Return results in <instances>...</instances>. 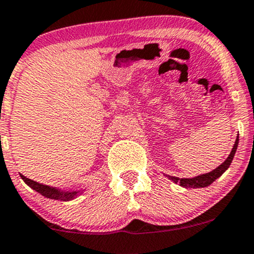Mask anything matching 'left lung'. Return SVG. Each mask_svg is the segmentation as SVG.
Returning <instances> with one entry per match:
<instances>
[{
    "label": "left lung",
    "mask_w": 254,
    "mask_h": 254,
    "mask_svg": "<svg viewBox=\"0 0 254 254\" xmlns=\"http://www.w3.org/2000/svg\"><path fill=\"white\" fill-rule=\"evenodd\" d=\"M237 146H238V136L236 141H235L234 147H232L231 153H230L229 157L226 158V161H225L222 165H220L217 168H215L214 171H211V172L205 173V175H201L198 177H194V178H178V177H172V176H167V177L171 179V181H173L175 183H179L182 187H184V188H204V187L210 186L215 179L219 178V177L230 167L232 160H234L235 153H236Z\"/></svg>",
    "instance_id": "left-lung-1"
}]
</instances>
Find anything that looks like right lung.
<instances>
[{"mask_svg": "<svg viewBox=\"0 0 254 254\" xmlns=\"http://www.w3.org/2000/svg\"><path fill=\"white\" fill-rule=\"evenodd\" d=\"M20 177H22L23 181L25 182V184H28L30 188H33L35 191H38V193H40L42 195H44L45 198H49V199L66 201V200H71V199L76 198L77 194L79 193V191H59L58 189L43 186V184L37 183V182L32 181V179L27 178V177H24L23 175H20Z\"/></svg>", "mask_w": 254, "mask_h": 254, "instance_id": "add662e5", "label": "right lung"}]
</instances>
